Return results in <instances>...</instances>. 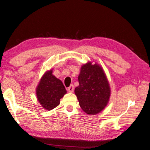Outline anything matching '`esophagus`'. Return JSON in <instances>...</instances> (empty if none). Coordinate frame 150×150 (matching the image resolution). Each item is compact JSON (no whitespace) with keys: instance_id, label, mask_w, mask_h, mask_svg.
<instances>
[{"instance_id":"obj_1","label":"esophagus","mask_w":150,"mask_h":150,"mask_svg":"<svg viewBox=\"0 0 150 150\" xmlns=\"http://www.w3.org/2000/svg\"><path fill=\"white\" fill-rule=\"evenodd\" d=\"M67 90H68L69 92H73V91H74V86H73V84L70 85V86L68 87V88H67Z\"/></svg>"}]
</instances>
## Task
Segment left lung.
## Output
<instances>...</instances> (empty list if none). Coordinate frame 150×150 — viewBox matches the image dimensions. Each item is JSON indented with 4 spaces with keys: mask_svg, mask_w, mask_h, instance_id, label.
Listing matches in <instances>:
<instances>
[{
    "mask_svg": "<svg viewBox=\"0 0 150 150\" xmlns=\"http://www.w3.org/2000/svg\"><path fill=\"white\" fill-rule=\"evenodd\" d=\"M79 86L75 89L79 105L89 115L99 113L109 100L110 90L103 70L98 64L90 62L81 67Z\"/></svg>",
    "mask_w": 150,
    "mask_h": 150,
    "instance_id": "left-lung-1",
    "label": "left lung"
}]
</instances>
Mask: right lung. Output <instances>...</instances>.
Here are the masks:
<instances>
[{"label":"right lung","mask_w":150,"mask_h":150,"mask_svg":"<svg viewBox=\"0 0 150 150\" xmlns=\"http://www.w3.org/2000/svg\"><path fill=\"white\" fill-rule=\"evenodd\" d=\"M52 71L46 72L37 87L36 95L42 106L51 110L60 104V99L66 93L63 83L52 74Z\"/></svg>","instance_id":"obj_1"}]
</instances>
